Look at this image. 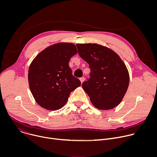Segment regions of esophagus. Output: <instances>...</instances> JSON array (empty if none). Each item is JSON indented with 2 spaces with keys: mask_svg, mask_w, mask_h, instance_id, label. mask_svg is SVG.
I'll return each instance as SVG.
<instances>
[{
  "mask_svg": "<svg viewBox=\"0 0 157 157\" xmlns=\"http://www.w3.org/2000/svg\"><path fill=\"white\" fill-rule=\"evenodd\" d=\"M80 81H81V83H82L83 82H84V81L85 80V78H84V77H81V78H80Z\"/></svg>",
  "mask_w": 157,
  "mask_h": 157,
  "instance_id": "obj_1",
  "label": "esophagus"
}]
</instances>
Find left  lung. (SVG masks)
<instances>
[{"instance_id":"1","label":"left lung","mask_w":157,"mask_h":157,"mask_svg":"<svg viewBox=\"0 0 157 157\" xmlns=\"http://www.w3.org/2000/svg\"><path fill=\"white\" fill-rule=\"evenodd\" d=\"M79 55L89 64L90 78L83 82L84 91L98 109L108 110L117 106L126 93L129 75L119 56L96 43L77 44Z\"/></svg>"}]
</instances>
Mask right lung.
I'll return each instance as SVG.
<instances>
[{"label": "right lung", "instance_id": "obj_1", "mask_svg": "<svg viewBox=\"0 0 157 157\" xmlns=\"http://www.w3.org/2000/svg\"><path fill=\"white\" fill-rule=\"evenodd\" d=\"M78 53L75 44L59 43L40 53L29 70L30 91L43 108L55 110L66 103L71 92L81 86L69 66L71 58Z\"/></svg>", "mask_w": 157, "mask_h": 157}]
</instances>
